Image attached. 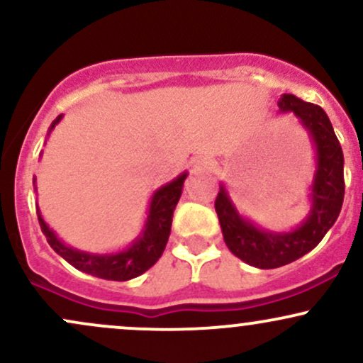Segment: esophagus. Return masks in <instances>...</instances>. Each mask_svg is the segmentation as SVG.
Masks as SVG:
<instances>
[{"label": "esophagus", "mask_w": 363, "mask_h": 363, "mask_svg": "<svg viewBox=\"0 0 363 363\" xmlns=\"http://www.w3.org/2000/svg\"><path fill=\"white\" fill-rule=\"evenodd\" d=\"M211 160L210 157H198L196 160L193 162V170L194 172H210L211 170Z\"/></svg>", "instance_id": "esophagus-1"}]
</instances>
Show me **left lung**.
<instances>
[{
    "label": "left lung",
    "mask_w": 363,
    "mask_h": 363,
    "mask_svg": "<svg viewBox=\"0 0 363 363\" xmlns=\"http://www.w3.org/2000/svg\"><path fill=\"white\" fill-rule=\"evenodd\" d=\"M278 107L281 112H294L314 141L318 167L311 187L309 216L290 232H269L239 215L223 184L215 199L227 247L239 259L261 269L280 268L312 251L335 225L345 198L343 150L326 112L291 94H283Z\"/></svg>",
    "instance_id": "1"
}]
</instances>
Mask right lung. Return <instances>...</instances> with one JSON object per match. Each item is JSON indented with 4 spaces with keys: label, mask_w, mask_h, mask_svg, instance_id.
I'll list each match as a JSON object with an SVG mask.
<instances>
[{
    "label": "right lung",
    "mask_w": 363,
    "mask_h": 363,
    "mask_svg": "<svg viewBox=\"0 0 363 363\" xmlns=\"http://www.w3.org/2000/svg\"><path fill=\"white\" fill-rule=\"evenodd\" d=\"M62 116H57L56 121L49 128V133L54 126L60 123ZM187 174H181L177 179H174L169 184L162 186L155 191L150 201V210L145 223L143 232L138 239L135 240L128 249L116 254H90L78 251V249L69 247L62 244L57 235L54 234L48 223L44 222L39 208H37V216H39L40 230L48 239V242L56 251L62 259H66L69 264L80 269L83 273H89L91 277L104 278V280L114 281H126L131 278L140 277L152 268L158 261V257L164 252L170 235V225H172V216L176 205L182 194V186H184ZM35 184V179H34ZM37 189V187H35Z\"/></svg>",
    "instance_id": "obj_1"
}]
</instances>
